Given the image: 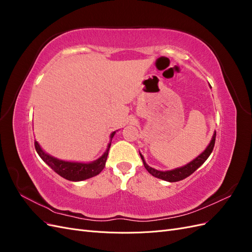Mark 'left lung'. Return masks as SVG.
Instances as JSON below:
<instances>
[{"instance_id": "1", "label": "left lung", "mask_w": 252, "mask_h": 252, "mask_svg": "<svg viewBox=\"0 0 252 252\" xmlns=\"http://www.w3.org/2000/svg\"><path fill=\"white\" fill-rule=\"evenodd\" d=\"M211 88V87H210ZM216 135L217 132L215 131L212 135V139L210 141V143L208 144V146L206 147V149L197 156L195 158H193L192 161H190L188 164L182 166V167H178V168H174L171 170H158L152 168L149 165H147V163L145 162L144 157L140 154L141 158H142V161L143 164L145 166V168L147 169V171L154 175V177L158 178V179H161L167 182H178V181H182L186 179L187 177H189L190 174H192L197 168H199L200 166H202L204 164V162L210 156V154L213 150V147H215V143H216Z\"/></svg>"}]
</instances>
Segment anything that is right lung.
<instances>
[{
    "mask_svg": "<svg viewBox=\"0 0 252 252\" xmlns=\"http://www.w3.org/2000/svg\"><path fill=\"white\" fill-rule=\"evenodd\" d=\"M114 134H116V131H113L110 134V141L112 140ZM110 145H111V142L108 143L107 149H106L104 154L97 159H95V161L89 162V163H82V162L64 161V159H60L58 158L52 157L46 154V152H45L40 146V144L36 141H34L35 150L43 161L46 163L53 171H56L59 175H61V177L72 182L87 180L93 177H95V175L100 173L105 167Z\"/></svg>",
    "mask_w": 252,
    "mask_h": 252,
    "instance_id": "obj_1",
    "label": "right lung"
}]
</instances>
